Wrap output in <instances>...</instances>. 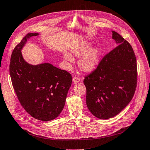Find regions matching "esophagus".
Segmentation results:
<instances>
[{"instance_id":"34e87169","label":"esophagus","mask_w":150,"mask_h":150,"mask_svg":"<svg viewBox=\"0 0 150 150\" xmlns=\"http://www.w3.org/2000/svg\"><path fill=\"white\" fill-rule=\"evenodd\" d=\"M81 81V79L79 78L76 77H74L73 79V82L74 83H77V82H79Z\"/></svg>"}]
</instances>
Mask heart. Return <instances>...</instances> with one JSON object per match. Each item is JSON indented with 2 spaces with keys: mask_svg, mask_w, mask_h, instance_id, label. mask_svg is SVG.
I'll return each mask as SVG.
<instances>
[{
  "mask_svg": "<svg viewBox=\"0 0 150 150\" xmlns=\"http://www.w3.org/2000/svg\"><path fill=\"white\" fill-rule=\"evenodd\" d=\"M71 52L64 53V59L67 62L72 63L74 57L81 59L77 62V67L83 73L93 71L100 61L101 49L98 46L92 47L91 42L80 40L71 48Z\"/></svg>",
  "mask_w": 150,
  "mask_h": 150,
  "instance_id": "obj_1",
  "label": "heart"
}]
</instances>
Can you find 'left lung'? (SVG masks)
Returning a JSON list of instances; mask_svg holds the SVG:
<instances>
[{
    "instance_id": "8db88e82",
    "label": "left lung",
    "mask_w": 150,
    "mask_h": 150,
    "mask_svg": "<svg viewBox=\"0 0 150 150\" xmlns=\"http://www.w3.org/2000/svg\"><path fill=\"white\" fill-rule=\"evenodd\" d=\"M112 33L118 46L83 81L87 108L101 120L122 112L131 101L137 85V61L132 47L117 32Z\"/></svg>"
}]
</instances>
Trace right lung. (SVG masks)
Masks as SVG:
<instances>
[{"mask_svg": "<svg viewBox=\"0 0 150 150\" xmlns=\"http://www.w3.org/2000/svg\"><path fill=\"white\" fill-rule=\"evenodd\" d=\"M38 35L28 33L14 49L10 74L24 109L33 118L47 122L57 117L63 110L72 76L49 63L33 65L24 60L21 50L30 37Z\"/></svg>", "mask_w": 150, "mask_h": 150, "instance_id": "add662e5", "label": "right lung"}]
</instances>
